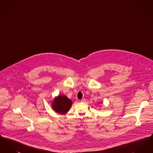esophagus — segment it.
<instances>
[{"instance_id":"34e87169","label":"esophagus","mask_w":153,"mask_h":153,"mask_svg":"<svg viewBox=\"0 0 153 153\" xmlns=\"http://www.w3.org/2000/svg\"><path fill=\"white\" fill-rule=\"evenodd\" d=\"M81 102H86V99H82L81 100Z\"/></svg>"}]
</instances>
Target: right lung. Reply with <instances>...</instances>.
I'll return each mask as SVG.
<instances>
[{"label":"right lung","instance_id":"right-lung-1","mask_svg":"<svg viewBox=\"0 0 153 153\" xmlns=\"http://www.w3.org/2000/svg\"><path fill=\"white\" fill-rule=\"evenodd\" d=\"M72 105V101L63 95L55 97L51 102V108L56 112L62 115L66 114Z\"/></svg>","mask_w":153,"mask_h":153}]
</instances>
